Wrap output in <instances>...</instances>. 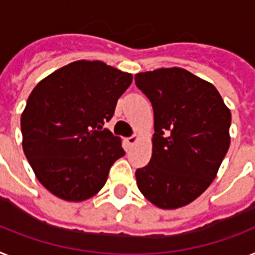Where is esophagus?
Here are the masks:
<instances>
[{
    "mask_svg": "<svg viewBox=\"0 0 255 255\" xmlns=\"http://www.w3.org/2000/svg\"><path fill=\"white\" fill-rule=\"evenodd\" d=\"M136 140H138V135H131V136H129L128 139H126V142H128V144H129V146H132V144H134Z\"/></svg>",
    "mask_w": 255,
    "mask_h": 255,
    "instance_id": "1",
    "label": "esophagus"
}]
</instances>
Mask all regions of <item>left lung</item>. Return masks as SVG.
Listing matches in <instances>:
<instances>
[{
  "label": "left lung",
  "instance_id": "1",
  "mask_svg": "<svg viewBox=\"0 0 255 255\" xmlns=\"http://www.w3.org/2000/svg\"><path fill=\"white\" fill-rule=\"evenodd\" d=\"M153 109L152 157L135 172L151 203L172 210L210 186L229 148L231 112L214 86L180 67L135 75Z\"/></svg>",
  "mask_w": 255,
  "mask_h": 255
}]
</instances>
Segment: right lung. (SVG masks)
Wrapping results in <instances>:
<instances>
[{"label":"right lung","mask_w":255,"mask_h":255,"mask_svg":"<svg viewBox=\"0 0 255 255\" xmlns=\"http://www.w3.org/2000/svg\"><path fill=\"white\" fill-rule=\"evenodd\" d=\"M131 81L100 61H75L33 88L20 119L23 151L52 194L81 202L104 186L113 163L125 155L104 124Z\"/></svg>","instance_id":"1"}]
</instances>
